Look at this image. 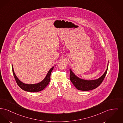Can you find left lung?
Masks as SVG:
<instances>
[{
  "label": "left lung",
  "instance_id": "8db88e82",
  "mask_svg": "<svg viewBox=\"0 0 123 123\" xmlns=\"http://www.w3.org/2000/svg\"><path fill=\"white\" fill-rule=\"evenodd\" d=\"M108 63L107 67L105 72L102 76L97 80H88L80 79L79 77H77L71 70V69H70V79L71 81L75 87L79 90L87 91L94 89L99 86L104 80L108 70Z\"/></svg>",
  "mask_w": 123,
  "mask_h": 123
}]
</instances>
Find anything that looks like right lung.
<instances>
[{
	"mask_svg": "<svg viewBox=\"0 0 123 123\" xmlns=\"http://www.w3.org/2000/svg\"><path fill=\"white\" fill-rule=\"evenodd\" d=\"M54 67V66H53L52 68H51L50 70L49 71V72L47 73L45 78L40 82L37 84H26L22 82L17 78V77L15 74L12 65L13 74L18 85L20 88H21L22 90L26 92H40L43 90L49 84L50 81L51 72H52Z\"/></svg>",
	"mask_w": 123,
	"mask_h": 123,
	"instance_id": "1",
	"label": "right lung"
}]
</instances>
